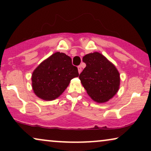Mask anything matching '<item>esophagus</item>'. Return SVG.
<instances>
[{
	"mask_svg": "<svg viewBox=\"0 0 151 151\" xmlns=\"http://www.w3.org/2000/svg\"><path fill=\"white\" fill-rule=\"evenodd\" d=\"M77 68H78V72H79V73L80 74L81 72V67L80 65H79V66H78Z\"/></svg>",
	"mask_w": 151,
	"mask_h": 151,
	"instance_id": "obj_1",
	"label": "esophagus"
}]
</instances>
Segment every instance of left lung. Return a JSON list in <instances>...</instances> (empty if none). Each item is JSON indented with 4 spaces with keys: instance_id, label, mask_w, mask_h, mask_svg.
I'll list each match as a JSON object with an SVG mask.
<instances>
[{
    "instance_id": "8db88e82",
    "label": "left lung",
    "mask_w": 151,
    "mask_h": 151,
    "mask_svg": "<svg viewBox=\"0 0 151 151\" xmlns=\"http://www.w3.org/2000/svg\"><path fill=\"white\" fill-rule=\"evenodd\" d=\"M83 62L86 67L79 77L90 97L99 103L113 97L120 84V76L115 66L99 52L86 55Z\"/></svg>"
}]
</instances>
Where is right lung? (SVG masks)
Segmentation results:
<instances>
[{
    "label": "right lung",
    "mask_w": 151,
    "mask_h": 151,
    "mask_svg": "<svg viewBox=\"0 0 151 151\" xmlns=\"http://www.w3.org/2000/svg\"><path fill=\"white\" fill-rule=\"evenodd\" d=\"M79 76L77 67L65 53L55 52L43 61L32 75L35 93L46 101L55 99L63 93L71 79Z\"/></svg>",
    "instance_id": "obj_1"
}]
</instances>
